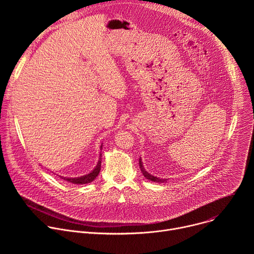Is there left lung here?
<instances>
[{
  "label": "left lung",
  "mask_w": 254,
  "mask_h": 254,
  "mask_svg": "<svg viewBox=\"0 0 254 254\" xmlns=\"http://www.w3.org/2000/svg\"><path fill=\"white\" fill-rule=\"evenodd\" d=\"M139 168H140V171L142 173V175L144 176V178L148 179V180H151V181H154V182H159V183H165L167 182L166 179H160V178H157V177H154L153 175L149 174L146 170H144L143 166H142V163H141V159L139 158Z\"/></svg>",
  "instance_id": "1"
}]
</instances>
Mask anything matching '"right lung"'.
<instances>
[{
  "label": "right lung",
  "mask_w": 254,
  "mask_h": 254,
  "mask_svg": "<svg viewBox=\"0 0 254 254\" xmlns=\"http://www.w3.org/2000/svg\"><path fill=\"white\" fill-rule=\"evenodd\" d=\"M100 148H102V146H101ZM100 150H101V149H100ZM99 156H101V154H100ZM100 167H101V159L99 158L96 167H95L89 174L84 175V176H81V177H77V178H66V177H62V179L65 180V181H67V182H69V183H73V184H87V183L92 182V181L98 176V174H99V172H100Z\"/></svg>",
  "instance_id": "add662e5"
}]
</instances>
